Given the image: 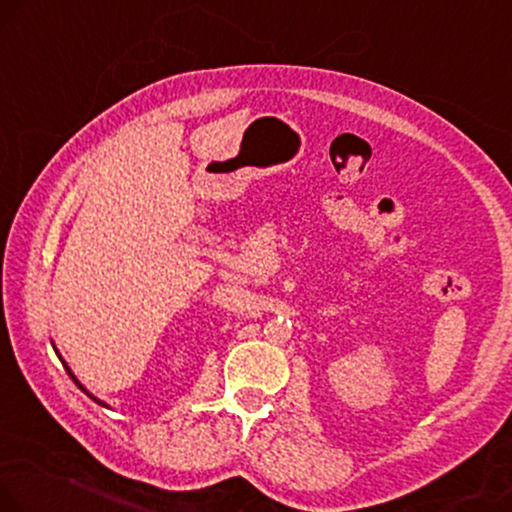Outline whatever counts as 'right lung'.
Listing matches in <instances>:
<instances>
[{"label":"right lung","mask_w":512,"mask_h":512,"mask_svg":"<svg viewBox=\"0 0 512 512\" xmlns=\"http://www.w3.org/2000/svg\"><path fill=\"white\" fill-rule=\"evenodd\" d=\"M63 365H66V363H63ZM66 370H68V375H71V377H73V382H75V384H78V387H80L82 391H87L85 387H82V384H80L78 380H75V375H73V372H71V368H68V365H66ZM87 394H90V391H87ZM90 396H92V394H90ZM92 399H94V396H92ZM94 401H97V399H94ZM97 403H102V401H97ZM102 406H104V403H102Z\"/></svg>","instance_id":"add662e5"}]
</instances>
